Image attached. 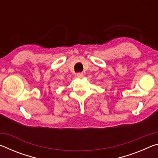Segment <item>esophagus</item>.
<instances>
[{
	"mask_svg": "<svg viewBox=\"0 0 158 158\" xmlns=\"http://www.w3.org/2000/svg\"><path fill=\"white\" fill-rule=\"evenodd\" d=\"M76 76L77 78L81 79V78H83V77H84V74H83V73H77Z\"/></svg>",
	"mask_w": 158,
	"mask_h": 158,
	"instance_id": "obj_1",
	"label": "esophagus"
}]
</instances>
